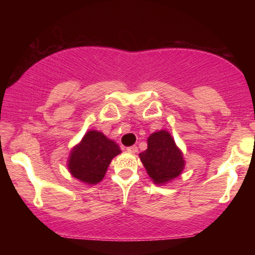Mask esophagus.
Returning a JSON list of instances; mask_svg holds the SVG:
<instances>
[{
	"mask_svg": "<svg viewBox=\"0 0 255 255\" xmlns=\"http://www.w3.org/2000/svg\"><path fill=\"white\" fill-rule=\"evenodd\" d=\"M127 152L131 153V154H136L138 152V147L137 146H130V147L127 148Z\"/></svg>",
	"mask_w": 255,
	"mask_h": 255,
	"instance_id": "obj_1",
	"label": "esophagus"
}]
</instances>
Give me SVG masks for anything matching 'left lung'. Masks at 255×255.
Listing matches in <instances>:
<instances>
[{"instance_id": "1", "label": "left lung", "mask_w": 255, "mask_h": 255, "mask_svg": "<svg viewBox=\"0 0 255 255\" xmlns=\"http://www.w3.org/2000/svg\"><path fill=\"white\" fill-rule=\"evenodd\" d=\"M146 172L155 184L164 185L178 178L185 166L183 153L167 130H157L147 138V149L139 154Z\"/></svg>"}]
</instances>
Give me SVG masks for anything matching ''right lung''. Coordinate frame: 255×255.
Wrapping results in <instances>:
<instances>
[{
    "instance_id": "add662e5",
    "label": "right lung",
    "mask_w": 255,
    "mask_h": 255,
    "mask_svg": "<svg viewBox=\"0 0 255 255\" xmlns=\"http://www.w3.org/2000/svg\"><path fill=\"white\" fill-rule=\"evenodd\" d=\"M122 153L115 140L98 130H89L71 149L67 167L73 178L88 185L105 178L112 158Z\"/></svg>"
}]
</instances>
